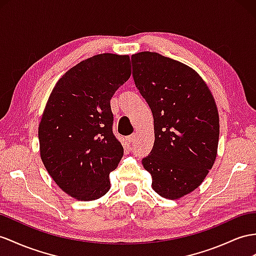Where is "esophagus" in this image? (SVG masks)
Wrapping results in <instances>:
<instances>
[{"label":"esophagus","mask_w":256,"mask_h":256,"mask_svg":"<svg viewBox=\"0 0 256 256\" xmlns=\"http://www.w3.org/2000/svg\"><path fill=\"white\" fill-rule=\"evenodd\" d=\"M134 140H135V134H132V135H130L128 138H126V140H128V144H132L133 142H134Z\"/></svg>","instance_id":"34e87169"}]
</instances>
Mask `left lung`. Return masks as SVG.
I'll use <instances>...</instances> for the list:
<instances>
[{
    "label": "left lung",
    "mask_w": 256,
    "mask_h": 256,
    "mask_svg": "<svg viewBox=\"0 0 256 256\" xmlns=\"http://www.w3.org/2000/svg\"><path fill=\"white\" fill-rule=\"evenodd\" d=\"M136 88L154 116V144L142 163L152 189L180 199L198 188L218 154L220 116L203 78L189 66L152 52L132 55Z\"/></svg>",
    "instance_id": "8db88e82"
}]
</instances>
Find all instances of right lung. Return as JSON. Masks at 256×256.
Wrapping results in <instances>:
<instances>
[{"mask_svg": "<svg viewBox=\"0 0 256 256\" xmlns=\"http://www.w3.org/2000/svg\"><path fill=\"white\" fill-rule=\"evenodd\" d=\"M130 76L128 55L104 53L69 69L52 90L38 124L40 154L72 198L92 201L109 192V174L123 156L110 100Z\"/></svg>", "mask_w": 256, "mask_h": 256, "instance_id": "add662e5", "label": "right lung"}]
</instances>
